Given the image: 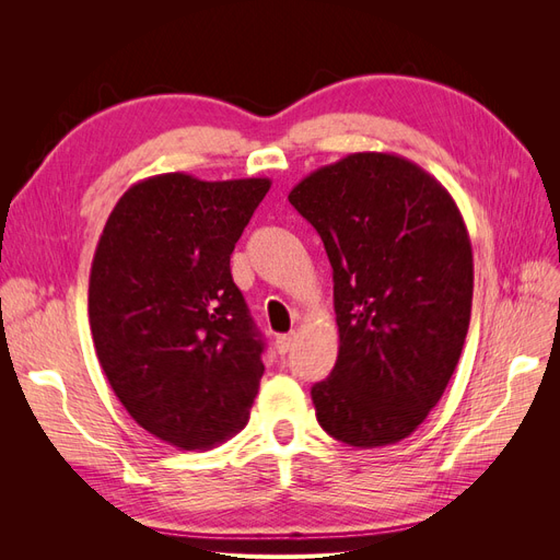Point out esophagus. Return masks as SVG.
Wrapping results in <instances>:
<instances>
[{
	"label": "esophagus",
	"instance_id": "esophagus-1",
	"mask_svg": "<svg viewBox=\"0 0 560 560\" xmlns=\"http://www.w3.org/2000/svg\"><path fill=\"white\" fill-rule=\"evenodd\" d=\"M294 334H282V336H278L276 338V350H278V354H287L292 350V346H294Z\"/></svg>",
	"mask_w": 560,
	"mask_h": 560
}]
</instances>
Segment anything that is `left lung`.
<instances>
[{"label": "left lung", "mask_w": 560, "mask_h": 560, "mask_svg": "<svg viewBox=\"0 0 560 560\" xmlns=\"http://www.w3.org/2000/svg\"><path fill=\"white\" fill-rule=\"evenodd\" d=\"M296 212L334 268L338 358L317 422L358 448L397 444L442 399L465 346L471 243L451 194L409 159L360 151L303 177Z\"/></svg>", "instance_id": "left-lung-1"}]
</instances>
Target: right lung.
<instances>
[{"instance_id": "right-lung-1", "label": "right lung", "mask_w": 560, "mask_h": 560, "mask_svg": "<svg viewBox=\"0 0 560 560\" xmlns=\"http://www.w3.org/2000/svg\"><path fill=\"white\" fill-rule=\"evenodd\" d=\"M270 179L165 173L132 184L100 235L89 317L100 366L140 428L182 451L249 420L264 341L231 254Z\"/></svg>"}]
</instances>
